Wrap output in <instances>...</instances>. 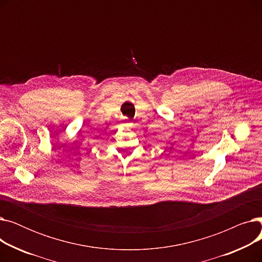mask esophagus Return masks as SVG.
<instances>
[{
	"mask_svg": "<svg viewBox=\"0 0 262 262\" xmlns=\"http://www.w3.org/2000/svg\"><path fill=\"white\" fill-rule=\"evenodd\" d=\"M124 123H125L126 126H130V125H132V123L128 121V119H125V121H124Z\"/></svg>",
	"mask_w": 262,
	"mask_h": 262,
	"instance_id": "34e87169",
	"label": "esophagus"
}]
</instances>
